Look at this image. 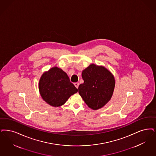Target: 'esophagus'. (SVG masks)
I'll return each instance as SVG.
<instances>
[{"label":"esophagus","mask_w":156,"mask_h":156,"mask_svg":"<svg viewBox=\"0 0 156 156\" xmlns=\"http://www.w3.org/2000/svg\"><path fill=\"white\" fill-rule=\"evenodd\" d=\"M74 85H75V87L78 89V87H79V83L78 82H75V83H74Z\"/></svg>","instance_id":"obj_1"}]
</instances>
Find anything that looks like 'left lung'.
I'll use <instances>...</instances> for the list:
<instances>
[{
    "label": "left lung",
    "instance_id": "left-lung-1",
    "mask_svg": "<svg viewBox=\"0 0 156 156\" xmlns=\"http://www.w3.org/2000/svg\"><path fill=\"white\" fill-rule=\"evenodd\" d=\"M84 82L78 87V92L87 106L98 110L105 106L112 97L115 87L114 77L103 66L92 64L82 71Z\"/></svg>",
    "mask_w": 156,
    "mask_h": 156
}]
</instances>
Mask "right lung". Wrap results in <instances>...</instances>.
Masks as SVG:
<instances>
[{"label": "right lung", "instance_id": "add662e5", "mask_svg": "<svg viewBox=\"0 0 156 156\" xmlns=\"http://www.w3.org/2000/svg\"><path fill=\"white\" fill-rule=\"evenodd\" d=\"M39 90L44 100L53 107L62 106L71 95L78 92L67 74L57 67L50 69L41 76Z\"/></svg>", "mask_w": 156, "mask_h": 156}]
</instances>
